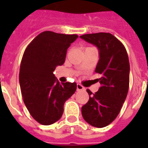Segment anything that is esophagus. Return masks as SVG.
I'll list each match as a JSON object with an SVG mask.
<instances>
[{
  "instance_id": "1",
  "label": "esophagus",
  "mask_w": 148,
  "mask_h": 148,
  "mask_svg": "<svg viewBox=\"0 0 148 148\" xmlns=\"http://www.w3.org/2000/svg\"><path fill=\"white\" fill-rule=\"evenodd\" d=\"M84 90V87L81 84H77V91H81V90Z\"/></svg>"
}]
</instances>
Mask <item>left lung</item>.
Returning a JSON list of instances; mask_svg holds the SVG:
<instances>
[{"instance_id": "1", "label": "left lung", "mask_w": 148, "mask_h": 148, "mask_svg": "<svg viewBox=\"0 0 148 148\" xmlns=\"http://www.w3.org/2000/svg\"><path fill=\"white\" fill-rule=\"evenodd\" d=\"M97 46L98 63L95 69L101 78L98 91L90 96L88 103L81 108L84 119L95 127H103L112 123L121 110L126 99L130 81V63L126 48L110 33L84 34L80 37Z\"/></svg>"}]
</instances>
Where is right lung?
Segmentation results:
<instances>
[{"instance_id": "right-lung-1", "label": "right lung", "mask_w": 148, "mask_h": 148, "mask_svg": "<svg viewBox=\"0 0 148 148\" xmlns=\"http://www.w3.org/2000/svg\"><path fill=\"white\" fill-rule=\"evenodd\" d=\"M77 37L44 31L24 51L20 66L21 90L30 114L39 124L50 125L58 121L65 101L76 90L75 82L60 84L53 72L64 63L67 48Z\"/></svg>"}]
</instances>
